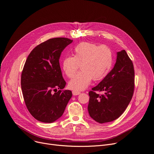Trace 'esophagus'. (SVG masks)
Masks as SVG:
<instances>
[{"label":"esophagus","instance_id":"esophagus-1","mask_svg":"<svg viewBox=\"0 0 154 154\" xmlns=\"http://www.w3.org/2000/svg\"><path fill=\"white\" fill-rule=\"evenodd\" d=\"M72 94L73 96H77V95H79L80 94H81V92H78V91H72Z\"/></svg>","mask_w":154,"mask_h":154}]
</instances>
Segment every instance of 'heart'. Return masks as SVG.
I'll use <instances>...</instances> for the list:
<instances>
[{
	"instance_id": "obj_1",
	"label": "heart",
	"mask_w": 154,
	"mask_h": 154,
	"mask_svg": "<svg viewBox=\"0 0 154 154\" xmlns=\"http://www.w3.org/2000/svg\"><path fill=\"white\" fill-rule=\"evenodd\" d=\"M112 53L108 46L82 42L77 45L73 57H66L62 61V69L65 75L71 78L75 75L81 65V70L69 83V88L75 91L85 89L92 80L104 79L112 65Z\"/></svg>"
}]
</instances>
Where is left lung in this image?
Wrapping results in <instances>:
<instances>
[{"instance_id": "1", "label": "left lung", "mask_w": 154, "mask_h": 154, "mask_svg": "<svg viewBox=\"0 0 154 154\" xmlns=\"http://www.w3.org/2000/svg\"><path fill=\"white\" fill-rule=\"evenodd\" d=\"M116 63L111 71L89 92L88 112L99 123L118 118L131 101L134 91L135 72L132 61L125 50L117 52ZM103 91L99 95L95 91Z\"/></svg>"}]
</instances>
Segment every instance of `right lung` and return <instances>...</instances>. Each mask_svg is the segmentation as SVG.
I'll return each mask as SVG.
<instances>
[{
    "label": "right lung",
    "instance_id": "right-lung-1",
    "mask_svg": "<svg viewBox=\"0 0 154 154\" xmlns=\"http://www.w3.org/2000/svg\"><path fill=\"white\" fill-rule=\"evenodd\" d=\"M73 40L50 39L36 46L28 55L21 74V89L26 107L38 121L53 123L63 114L72 97L71 91H62L66 85L59 59Z\"/></svg>",
    "mask_w": 154,
    "mask_h": 154
}]
</instances>
